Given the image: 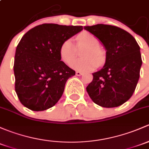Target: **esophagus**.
<instances>
[{"label":"esophagus","mask_w":149,"mask_h":149,"mask_svg":"<svg viewBox=\"0 0 149 149\" xmlns=\"http://www.w3.org/2000/svg\"><path fill=\"white\" fill-rule=\"evenodd\" d=\"M76 76H81V75H83V73H81V72H80V71H76Z\"/></svg>","instance_id":"34e87169"}]
</instances>
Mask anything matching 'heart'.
<instances>
[{"instance_id": "b5f03b06", "label": "heart", "mask_w": 149, "mask_h": 149, "mask_svg": "<svg viewBox=\"0 0 149 149\" xmlns=\"http://www.w3.org/2000/svg\"><path fill=\"white\" fill-rule=\"evenodd\" d=\"M76 39L78 48L87 47L82 55L84 58L72 62L76 57V48L70 39H67L62 43L59 51L61 61L67 65H70L72 62L71 68L79 71L88 72L95 69L98 64L102 63L104 61V54L98 46V39L87 31L80 33Z\"/></svg>"}]
</instances>
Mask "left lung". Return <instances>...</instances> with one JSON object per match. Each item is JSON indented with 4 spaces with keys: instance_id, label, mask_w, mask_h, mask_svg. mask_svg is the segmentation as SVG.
Masks as SVG:
<instances>
[{
    "instance_id": "8db88e82",
    "label": "left lung",
    "mask_w": 149,
    "mask_h": 149,
    "mask_svg": "<svg viewBox=\"0 0 149 149\" xmlns=\"http://www.w3.org/2000/svg\"><path fill=\"white\" fill-rule=\"evenodd\" d=\"M84 29L98 38L106 50L104 66L93 73L88 93L98 106H119L132 96L139 81L142 65L140 47L129 33L117 26L97 24Z\"/></svg>"
}]
</instances>
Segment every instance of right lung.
Returning <instances> with one entry per match:
<instances>
[{"instance_id": "right-lung-1", "label": "right lung", "mask_w": 149, "mask_h": 149, "mask_svg": "<svg viewBox=\"0 0 149 149\" xmlns=\"http://www.w3.org/2000/svg\"><path fill=\"white\" fill-rule=\"evenodd\" d=\"M83 26L44 23L29 30L15 51V90L19 101L34 111L53 107L75 70L61 61V46Z\"/></svg>"}]
</instances>
